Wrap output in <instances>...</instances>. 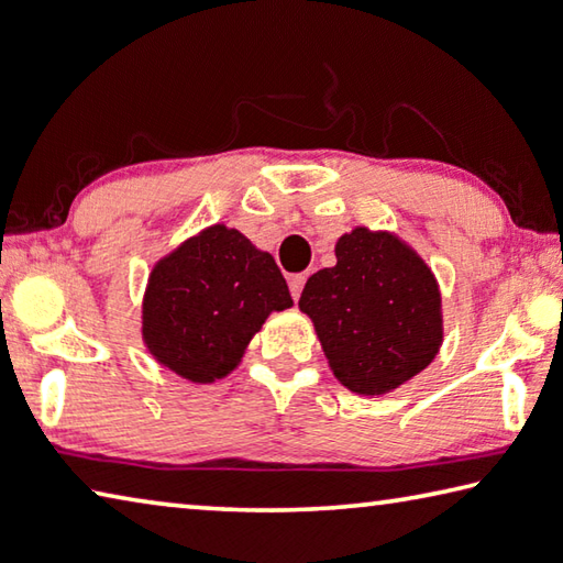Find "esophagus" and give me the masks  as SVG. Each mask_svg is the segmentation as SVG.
<instances>
[{"label":"esophagus","instance_id":"obj_1","mask_svg":"<svg viewBox=\"0 0 563 563\" xmlns=\"http://www.w3.org/2000/svg\"><path fill=\"white\" fill-rule=\"evenodd\" d=\"M303 284H306V274H291V277H289V289H291L294 301H299V296L303 291Z\"/></svg>","mask_w":563,"mask_h":563}]
</instances>
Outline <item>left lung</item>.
<instances>
[{
  "instance_id": "8db88e82",
  "label": "left lung",
  "mask_w": 563,
  "mask_h": 563,
  "mask_svg": "<svg viewBox=\"0 0 563 563\" xmlns=\"http://www.w3.org/2000/svg\"><path fill=\"white\" fill-rule=\"evenodd\" d=\"M335 260L306 282L299 309L313 321L341 385L355 395H387L439 353L437 277L407 242L382 230L345 232Z\"/></svg>"
}]
</instances>
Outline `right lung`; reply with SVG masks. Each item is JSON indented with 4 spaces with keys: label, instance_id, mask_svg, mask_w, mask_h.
I'll list each match as a JSON object with an SVG mask.
<instances>
[{
    "label": "right lung",
    "instance_id": "right-lung-1",
    "mask_svg": "<svg viewBox=\"0 0 563 563\" xmlns=\"http://www.w3.org/2000/svg\"><path fill=\"white\" fill-rule=\"evenodd\" d=\"M294 306L277 262L235 228L210 225L154 264L142 306L150 353L184 379H222L272 311Z\"/></svg>",
    "mask_w": 563,
    "mask_h": 563
}]
</instances>
